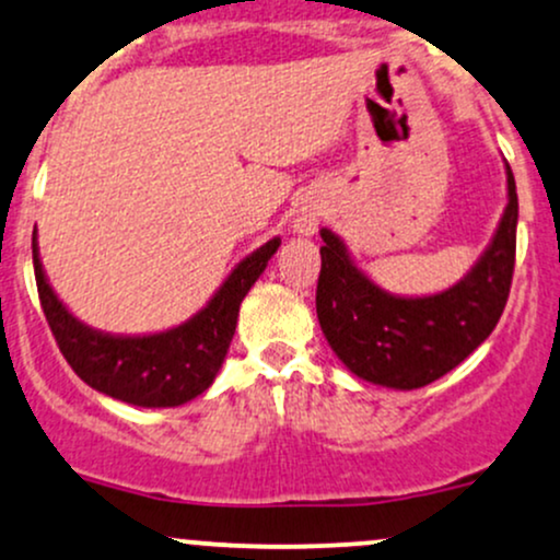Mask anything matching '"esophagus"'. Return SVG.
I'll use <instances>...</instances> for the list:
<instances>
[{
	"mask_svg": "<svg viewBox=\"0 0 560 560\" xmlns=\"http://www.w3.org/2000/svg\"><path fill=\"white\" fill-rule=\"evenodd\" d=\"M318 229V210L316 208H300L298 218H294V231H298L300 236H311L316 234Z\"/></svg>",
	"mask_w": 560,
	"mask_h": 560,
	"instance_id": "34e87169",
	"label": "esophagus"
}]
</instances>
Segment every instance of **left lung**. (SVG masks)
Masks as SVG:
<instances>
[{
    "mask_svg": "<svg viewBox=\"0 0 560 560\" xmlns=\"http://www.w3.org/2000/svg\"><path fill=\"white\" fill-rule=\"evenodd\" d=\"M508 205L492 242L458 284L402 298L371 281L331 229H320L316 313L350 374L389 389H419L464 363L498 326L516 262L518 197L505 163Z\"/></svg>",
    "mask_w": 560,
    "mask_h": 560,
    "instance_id": "8db88e82",
    "label": "left lung"
}]
</instances>
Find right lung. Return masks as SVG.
Returning <instances> with one entry per match:
<instances>
[{
    "label": "right lung",
    "instance_id": "add662e5",
    "mask_svg": "<svg viewBox=\"0 0 560 560\" xmlns=\"http://www.w3.org/2000/svg\"><path fill=\"white\" fill-rule=\"evenodd\" d=\"M273 236L236 262L202 311L158 334H107L92 329L62 305L44 273L34 234V273L44 316L70 369L89 387L139 408H176L195 400L221 371L236 331L240 305L279 249Z\"/></svg>",
    "mask_w": 560,
    "mask_h": 560
}]
</instances>
